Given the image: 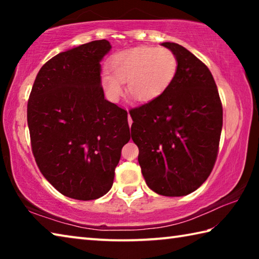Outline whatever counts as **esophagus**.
Masks as SVG:
<instances>
[{
  "label": "esophagus",
  "instance_id": "esophagus-1",
  "mask_svg": "<svg viewBox=\"0 0 259 259\" xmlns=\"http://www.w3.org/2000/svg\"><path fill=\"white\" fill-rule=\"evenodd\" d=\"M128 121H129V124L131 125V123H133V120H131V117H130V115H129V117H128Z\"/></svg>",
  "mask_w": 259,
  "mask_h": 259
}]
</instances>
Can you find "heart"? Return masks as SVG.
Instances as JSON below:
<instances>
[{
	"instance_id": "obj_1",
	"label": "heart",
	"mask_w": 259,
	"mask_h": 259,
	"mask_svg": "<svg viewBox=\"0 0 259 259\" xmlns=\"http://www.w3.org/2000/svg\"><path fill=\"white\" fill-rule=\"evenodd\" d=\"M109 72L102 74L106 97L115 102L125 83V93L131 99L148 103L159 98L171 85L177 74L178 61L165 48L136 47L117 52L109 61Z\"/></svg>"
}]
</instances>
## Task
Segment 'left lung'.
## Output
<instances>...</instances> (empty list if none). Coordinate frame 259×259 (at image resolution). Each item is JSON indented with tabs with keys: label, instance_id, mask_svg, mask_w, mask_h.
<instances>
[{
	"label": "left lung",
	"instance_id": "obj_1",
	"mask_svg": "<svg viewBox=\"0 0 259 259\" xmlns=\"http://www.w3.org/2000/svg\"><path fill=\"white\" fill-rule=\"evenodd\" d=\"M162 46L178 61L171 85L159 98L129 112L131 138L147 186L164 196H183L207 181L217 159L223 106L209 68L185 48Z\"/></svg>",
	"mask_w": 259,
	"mask_h": 259
}]
</instances>
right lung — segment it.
<instances>
[{
	"instance_id": "obj_1",
	"label": "right lung",
	"mask_w": 259,
	"mask_h": 259,
	"mask_svg": "<svg viewBox=\"0 0 259 259\" xmlns=\"http://www.w3.org/2000/svg\"><path fill=\"white\" fill-rule=\"evenodd\" d=\"M111 48L98 40L52 57L29 95L35 161L47 181L72 199L95 200L111 190L130 139L128 113L104 97L100 61Z\"/></svg>"
}]
</instances>
